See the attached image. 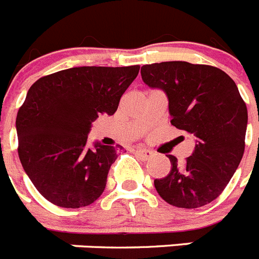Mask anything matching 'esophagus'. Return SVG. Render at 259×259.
<instances>
[{"mask_svg":"<svg viewBox=\"0 0 259 259\" xmlns=\"http://www.w3.org/2000/svg\"><path fill=\"white\" fill-rule=\"evenodd\" d=\"M134 152L136 153V154L140 155V157L143 158V159H145V161L146 159H150V158L154 155V153L150 152V150H148V149H144V148H135Z\"/></svg>","mask_w":259,"mask_h":259,"instance_id":"esophagus-1","label":"esophagus"}]
</instances>
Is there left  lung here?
Returning <instances> with one entry per match:
<instances>
[{
  "instance_id": "left-lung-1",
  "label": "left lung",
  "mask_w": 259,
  "mask_h": 259,
  "mask_svg": "<svg viewBox=\"0 0 259 259\" xmlns=\"http://www.w3.org/2000/svg\"><path fill=\"white\" fill-rule=\"evenodd\" d=\"M141 77L166 93L171 124L196 139L184 163L167 155L171 170L154 180L155 189L172 206L207 205L226 188L245 149L248 110L236 84L221 68L182 61L143 66Z\"/></svg>"
}]
</instances>
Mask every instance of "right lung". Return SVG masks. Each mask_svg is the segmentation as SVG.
<instances>
[{
  "label": "right lung",
  "mask_w": 259,
  "mask_h": 259,
  "mask_svg": "<svg viewBox=\"0 0 259 259\" xmlns=\"http://www.w3.org/2000/svg\"><path fill=\"white\" fill-rule=\"evenodd\" d=\"M140 66L72 67L40 77L18 111L20 163L48 201L77 209L105 191L116 148L88 134L100 114L113 115Z\"/></svg>",
  "instance_id": "right-lung-1"
}]
</instances>
